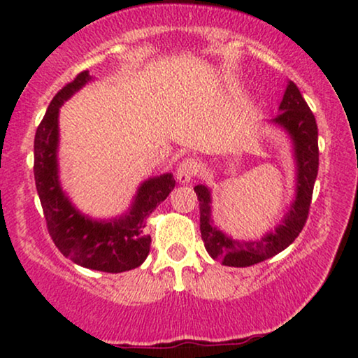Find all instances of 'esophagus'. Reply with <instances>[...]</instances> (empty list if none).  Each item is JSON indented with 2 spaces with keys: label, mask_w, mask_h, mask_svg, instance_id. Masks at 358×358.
I'll return each instance as SVG.
<instances>
[{
  "label": "esophagus",
  "mask_w": 358,
  "mask_h": 358,
  "mask_svg": "<svg viewBox=\"0 0 358 358\" xmlns=\"http://www.w3.org/2000/svg\"><path fill=\"white\" fill-rule=\"evenodd\" d=\"M197 173H199V163H197V159H194V158H185L182 163L179 164V168H178V173H176V176H178V179H179V182H182V184H187V182H190V180H192L195 176H197Z\"/></svg>",
  "instance_id": "esophagus-1"
}]
</instances>
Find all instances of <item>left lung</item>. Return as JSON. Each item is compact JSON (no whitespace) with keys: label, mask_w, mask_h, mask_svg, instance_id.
<instances>
[{"label":"left lung","mask_w":358,"mask_h":358,"mask_svg":"<svg viewBox=\"0 0 358 358\" xmlns=\"http://www.w3.org/2000/svg\"><path fill=\"white\" fill-rule=\"evenodd\" d=\"M282 114L273 122L282 125L292 136L295 145L296 158V197L288 210L285 220L273 233H268L259 241L241 243L224 236L212 224L210 220V190L205 185H195L194 190L199 199L200 208V233L205 249L215 261H222L223 266L249 267L266 261L282 252L298 238L305 227L313 197V187L320 166L317 150V125L306 101L293 81L288 83L285 94L280 102Z\"/></svg>","instance_id":"1"}]
</instances>
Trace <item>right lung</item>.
Returning <instances> with one entry per match:
<instances>
[{"mask_svg":"<svg viewBox=\"0 0 358 358\" xmlns=\"http://www.w3.org/2000/svg\"><path fill=\"white\" fill-rule=\"evenodd\" d=\"M90 80V73L81 71L52 99L34 140V178L48 234L58 251L78 266L119 273L141 266L148 257L151 238L145 233L146 218L166 200L176 180L171 174L146 180L130 212L107 223L92 222L73 207L58 182V109Z\"/></svg>","mask_w":358,"mask_h":358,"instance_id":"obj_1","label":"right lung"}]
</instances>
